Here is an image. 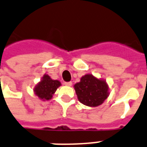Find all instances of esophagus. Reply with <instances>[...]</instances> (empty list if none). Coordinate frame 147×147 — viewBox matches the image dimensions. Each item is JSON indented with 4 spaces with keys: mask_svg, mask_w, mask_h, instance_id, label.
I'll list each match as a JSON object with an SVG mask.
<instances>
[{
    "mask_svg": "<svg viewBox=\"0 0 147 147\" xmlns=\"http://www.w3.org/2000/svg\"><path fill=\"white\" fill-rule=\"evenodd\" d=\"M65 86H71V85H72V82H65Z\"/></svg>",
    "mask_w": 147,
    "mask_h": 147,
    "instance_id": "obj_1",
    "label": "esophagus"
}]
</instances>
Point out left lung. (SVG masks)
<instances>
[{"instance_id":"left-lung-1","label":"left lung","mask_w":147,"mask_h":147,"mask_svg":"<svg viewBox=\"0 0 147 147\" xmlns=\"http://www.w3.org/2000/svg\"><path fill=\"white\" fill-rule=\"evenodd\" d=\"M74 88L78 101L90 107H96L103 103L109 96V86L106 80L86 74L75 84Z\"/></svg>"}]
</instances>
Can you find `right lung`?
I'll return each mask as SVG.
<instances>
[{
	"mask_svg": "<svg viewBox=\"0 0 147 147\" xmlns=\"http://www.w3.org/2000/svg\"><path fill=\"white\" fill-rule=\"evenodd\" d=\"M61 85L59 80H54L49 75L45 74L41 81L34 86V92L41 100H50Z\"/></svg>",
	"mask_w": 147,
	"mask_h": 147,
	"instance_id": "obj_1",
	"label": "right lung"
}]
</instances>
